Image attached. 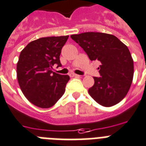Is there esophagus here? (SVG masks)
<instances>
[{"mask_svg":"<svg viewBox=\"0 0 146 146\" xmlns=\"http://www.w3.org/2000/svg\"><path fill=\"white\" fill-rule=\"evenodd\" d=\"M71 77H80L81 76L80 75H77V74H75V73H72V74H70Z\"/></svg>","mask_w":146,"mask_h":146,"instance_id":"obj_1","label":"esophagus"}]
</instances>
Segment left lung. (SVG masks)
<instances>
[{"label": "left lung", "instance_id": "8db88e82", "mask_svg": "<svg viewBox=\"0 0 146 146\" xmlns=\"http://www.w3.org/2000/svg\"><path fill=\"white\" fill-rule=\"evenodd\" d=\"M91 61H99L100 77H94L88 93L100 105L111 107L128 94L133 76V62L126 45L111 34L88 32L70 35Z\"/></svg>", "mask_w": 146, "mask_h": 146}]
</instances>
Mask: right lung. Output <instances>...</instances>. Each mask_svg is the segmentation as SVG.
<instances>
[{
	"instance_id": "1",
	"label": "right lung",
	"mask_w": 146,
	"mask_h": 146,
	"mask_svg": "<svg viewBox=\"0 0 146 146\" xmlns=\"http://www.w3.org/2000/svg\"><path fill=\"white\" fill-rule=\"evenodd\" d=\"M66 36L41 38L29 43L21 52L17 78L21 91L31 103L48 108L63 96L70 76L52 72L61 67L59 56L68 39Z\"/></svg>"
}]
</instances>
